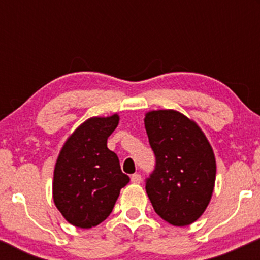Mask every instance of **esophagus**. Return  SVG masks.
Wrapping results in <instances>:
<instances>
[{
    "mask_svg": "<svg viewBox=\"0 0 260 260\" xmlns=\"http://www.w3.org/2000/svg\"><path fill=\"white\" fill-rule=\"evenodd\" d=\"M131 181H132L133 183H141V181H142V176H141L140 174H135L132 175V177H131Z\"/></svg>",
    "mask_w": 260,
    "mask_h": 260,
    "instance_id": "obj_1",
    "label": "esophagus"
}]
</instances>
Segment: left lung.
<instances>
[{
	"instance_id": "obj_1",
	"label": "left lung",
	"mask_w": 260,
	"mask_h": 260,
	"mask_svg": "<svg viewBox=\"0 0 260 260\" xmlns=\"http://www.w3.org/2000/svg\"><path fill=\"white\" fill-rule=\"evenodd\" d=\"M145 127L156 156L146 191L154 211L174 226L199 219L211 200L216 162L201 128L172 109L146 113Z\"/></svg>"
}]
</instances>
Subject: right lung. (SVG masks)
Instances as JSON below:
<instances>
[{"label":"right lung","mask_w":260,"mask_h":260,"mask_svg":"<svg viewBox=\"0 0 260 260\" xmlns=\"http://www.w3.org/2000/svg\"><path fill=\"white\" fill-rule=\"evenodd\" d=\"M119 115L93 117L80 124L60 151L54 170L52 198L67 221L81 229L96 226L114 208L129 177L107 140Z\"/></svg>","instance_id":"1"}]
</instances>
